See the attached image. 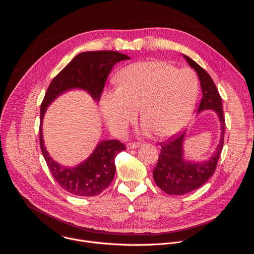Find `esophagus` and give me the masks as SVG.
I'll return each mask as SVG.
<instances>
[{
    "label": "esophagus",
    "mask_w": 254,
    "mask_h": 254,
    "mask_svg": "<svg viewBox=\"0 0 254 254\" xmlns=\"http://www.w3.org/2000/svg\"><path fill=\"white\" fill-rule=\"evenodd\" d=\"M137 147H138V142H136V141L128 142V143L127 144V148L128 150H130V149H135V148H137Z\"/></svg>",
    "instance_id": "34e87169"
}]
</instances>
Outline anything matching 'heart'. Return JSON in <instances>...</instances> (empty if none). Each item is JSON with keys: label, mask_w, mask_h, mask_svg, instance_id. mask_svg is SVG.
Wrapping results in <instances>:
<instances>
[{"label": "heart", "mask_w": 254, "mask_h": 254, "mask_svg": "<svg viewBox=\"0 0 254 254\" xmlns=\"http://www.w3.org/2000/svg\"><path fill=\"white\" fill-rule=\"evenodd\" d=\"M119 87L105 90L100 111L107 127L122 134L137 118L144 129L171 136L189 122L198 82L188 69H176L163 61H141L126 66L117 77Z\"/></svg>", "instance_id": "heart-1"}]
</instances>
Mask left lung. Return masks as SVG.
<instances>
[{"instance_id":"8db88e82","label":"left lung","mask_w":254,"mask_h":254,"mask_svg":"<svg viewBox=\"0 0 254 254\" xmlns=\"http://www.w3.org/2000/svg\"><path fill=\"white\" fill-rule=\"evenodd\" d=\"M184 57L195 69L201 82L202 99L198 111L213 110L217 113L221 123V137L213 156L203 163H190L183 159L185 132L177 133L161 142V153L153 176L157 186L169 195H184L204 185L216 170L224 142L225 118L221 96L207 71L190 57Z\"/></svg>"}]
</instances>
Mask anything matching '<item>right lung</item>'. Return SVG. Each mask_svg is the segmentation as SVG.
<instances>
[{"instance_id":"1","label":"right lung","mask_w":254,"mask_h":254,"mask_svg":"<svg viewBox=\"0 0 254 254\" xmlns=\"http://www.w3.org/2000/svg\"><path fill=\"white\" fill-rule=\"evenodd\" d=\"M129 57L118 51L82 52L72 59L52 79L40 108V147L46 164L56 182L70 194L83 197L97 196L113 182L119 153L126 146L118 139L103 140L97 144L91 156L74 168H65L48 155L42 135V121L47 106L61 93L71 88H81L99 100L107 76L115 64Z\"/></svg>"}]
</instances>
